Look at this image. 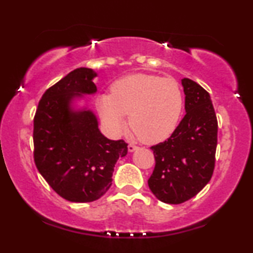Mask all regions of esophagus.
I'll return each mask as SVG.
<instances>
[{
  "mask_svg": "<svg viewBox=\"0 0 253 253\" xmlns=\"http://www.w3.org/2000/svg\"><path fill=\"white\" fill-rule=\"evenodd\" d=\"M137 146H136V145H133V144H129V145H127V151H129V152H134V151H136L137 150Z\"/></svg>",
  "mask_w": 253,
  "mask_h": 253,
  "instance_id": "obj_1",
  "label": "esophagus"
}]
</instances>
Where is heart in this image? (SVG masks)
I'll list each match as a JSON object with an SVG mask.
<instances>
[{"instance_id":"heart-1","label":"heart","mask_w":253,"mask_h":253,"mask_svg":"<svg viewBox=\"0 0 253 253\" xmlns=\"http://www.w3.org/2000/svg\"><path fill=\"white\" fill-rule=\"evenodd\" d=\"M110 94H101L96 109L103 126L114 137L126 130L127 114L134 134L148 144L167 139L183 112V94L172 78L155 75H130L116 81Z\"/></svg>"}]
</instances>
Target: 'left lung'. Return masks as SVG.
I'll return each instance as SVG.
<instances>
[{
    "label": "left lung",
    "mask_w": 253,
    "mask_h": 253,
    "mask_svg": "<svg viewBox=\"0 0 253 253\" xmlns=\"http://www.w3.org/2000/svg\"><path fill=\"white\" fill-rule=\"evenodd\" d=\"M185 116L171 136L152 146L155 158L148 186L159 200L182 204L210 182L215 164L217 120L209 92L189 78L182 79Z\"/></svg>",
    "instance_id": "left-lung-1"
}]
</instances>
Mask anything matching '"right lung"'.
Wrapping results in <instances>:
<instances>
[{
	"label": "right lung",
	"mask_w": 253,
	"mask_h": 253,
	"mask_svg": "<svg viewBox=\"0 0 253 253\" xmlns=\"http://www.w3.org/2000/svg\"><path fill=\"white\" fill-rule=\"evenodd\" d=\"M96 72L78 68L43 93L34 116V162L50 188L72 203L99 199L112 185L119 158L127 144L99 130L95 114L74 102L96 93Z\"/></svg>",
	"instance_id": "add662e5"
}]
</instances>
